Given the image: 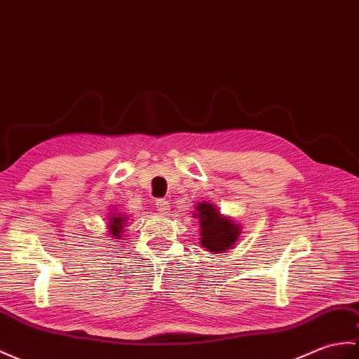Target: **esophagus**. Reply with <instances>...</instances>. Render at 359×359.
Instances as JSON below:
<instances>
[{
  "mask_svg": "<svg viewBox=\"0 0 359 359\" xmlns=\"http://www.w3.org/2000/svg\"><path fill=\"white\" fill-rule=\"evenodd\" d=\"M156 208H157V211H159L161 214H168L171 205H170L168 200L159 198V200H156Z\"/></svg>",
  "mask_w": 359,
  "mask_h": 359,
  "instance_id": "obj_1",
  "label": "esophagus"
}]
</instances>
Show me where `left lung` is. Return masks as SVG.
<instances>
[{
    "instance_id": "left-lung-1",
    "label": "left lung",
    "mask_w": 359,
    "mask_h": 359,
    "mask_svg": "<svg viewBox=\"0 0 359 359\" xmlns=\"http://www.w3.org/2000/svg\"><path fill=\"white\" fill-rule=\"evenodd\" d=\"M194 217L200 223V245L208 252L223 254L237 245L241 236V226L234 220L223 215L214 203L200 202L196 205Z\"/></svg>"
}]
</instances>
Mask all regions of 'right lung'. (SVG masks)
Here are the masks:
<instances>
[{"mask_svg":"<svg viewBox=\"0 0 359 359\" xmlns=\"http://www.w3.org/2000/svg\"><path fill=\"white\" fill-rule=\"evenodd\" d=\"M107 217H108V220H107L108 236L114 240H122L121 238L122 232L125 231V226H127V222H128L127 214L121 212L119 210H114V211L110 210Z\"/></svg>","mask_w":359,"mask_h":359,"instance_id":"obj_1","label":"right lung"}]
</instances>
